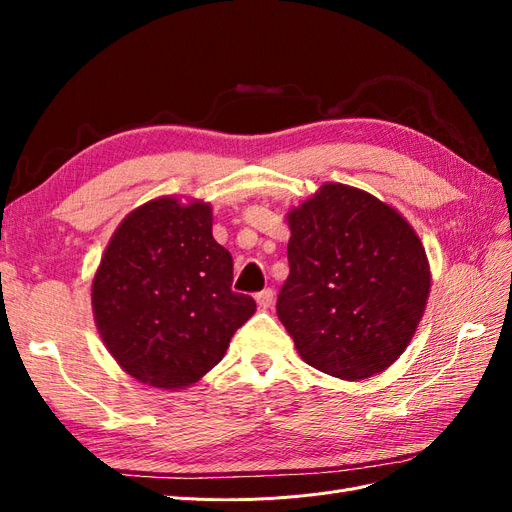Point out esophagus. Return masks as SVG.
I'll return each mask as SVG.
<instances>
[{
    "label": "esophagus",
    "mask_w": 512,
    "mask_h": 512,
    "mask_svg": "<svg viewBox=\"0 0 512 512\" xmlns=\"http://www.w3.org/2000/svg\"><path fill=\"white\" fill-rule=\"evenodd\" d=\"M273 297H275V292H273L271 288H265V290L256 292V303H258L262 309H267V307L273 303Z\"/></svg>",
    "instance_id": "34e87169"
}]
</instances>
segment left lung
<instances>
[{
	"label": "left lung",
	"instance_id": "8db88e82",
	"mask_svg": "<svg viewBox=\"0 0 512 512\" xmlns=\"http://www.w3.org/2000/svg\"><path fill=\"white\" fill-rule=\"evenodd\" d=\"M290 273L277 318L301 359L363 380L406 350L429 297L425 247L401 213L344 183H324L288 213Z\"/></svg>",
	"mask_w": 512,
	"mask_h": 512
}]
</instances>
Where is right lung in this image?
<instances>
[{
    "label": "right lung",
    "mask_w": 512,
    "mask_h": 512,
    "mask_svg": "<svg viewBox=\"0 0 512 512\" xmlns=\"http://www.w3.org/2000/svg\"><path fill=\"white\" fill-rule=\"evenodd\" d=\"M211 224L209 203L162 196L126 215L106 245L91 284L96 327L138 382H198L256 312L250 294L232 292V256Z\"/></svg>",
    "instance_id": "right-lung-1"
}]
</instances>
